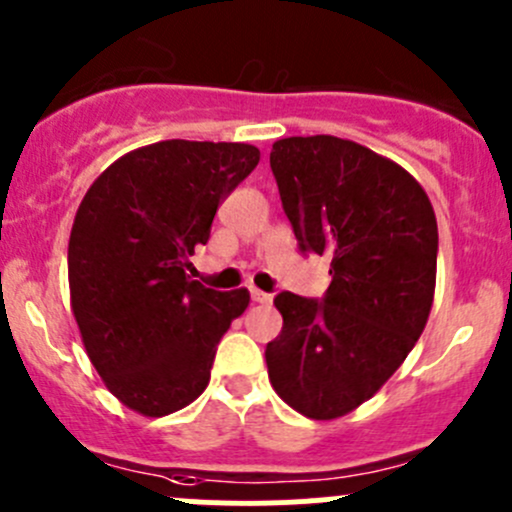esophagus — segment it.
I'll list each match as a JSON object with an SVG mask.
<instances>
[{
    "mask_svg": "<svg viewBox=\"0 0 512 512\" xmlns=\"http://www.w3.org/2000/svg\"><path fill=\"white\" fill-rule=\"evenodd\" d=\"M250 297H252V302H257V304H270L272 302V294L262 292V289H255V287L250 289Z\"/></svg>",
    "mask_w": 512,
    "mask_h": 512,
    "instance_id": "esophagus-1",
    "label": "esophagus"
}]
</instances>
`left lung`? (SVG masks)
<instances>
[{
    "label": "left lung",
    "mask_w": 512,
    "mask_h": 512,
    "mask_svg": "<svg viewBox=\"0 0 512 512\" xmlns=\"http://www.w3.org/2000/svg\"><path fill=\"white\" fill-rule=\"evenodd\" d=\"M270 168L302 252L332 257L322 299L280 292L265 349L272 389L329 421L376 394L426 327L436 289L431 200L394 160L337 136H292Z\"/></svg>",
    "instance_id": "1"
}]
</instances>
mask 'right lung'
Returning <instances> with one entry per match:
<instances>
[{"label": "right lung", "mask_w": 512, "mask_h": 512, "mask_svg": "<svg viewBox=\"0 0 512 512\" xmlns=\"http://www.w3.org/2000/svg\"><path fill=\"white\" fill-rule=\"evenodd\" d=\"M247 143L160 141L108 165L69 237L71 309L86 354L118 401L168 416L198 399L247 289L190 280L188 257L218 205L255 170Z\"/></svg>", "instance_id": "obj_1"}]
</instances>
